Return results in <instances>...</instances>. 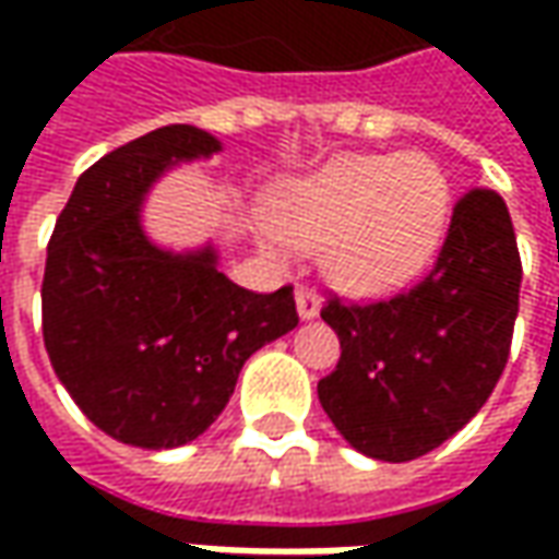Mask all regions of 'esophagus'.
<instances>
[{"label":"esophagus","instance_id":"obj_1","mask_svg":"<svg viewBox=\"0 0 559 559\" xmlns=\"http://www.w3.org/2000/svg\"><path fill=\"white\" fill-rule=\"evenodd\" d=\"M295 308H298V317L301 320H311L320 313V295L311 289V286H298L295 289Z\"/></svg>","mask_w":559,"mask_h":559}]
</instances>
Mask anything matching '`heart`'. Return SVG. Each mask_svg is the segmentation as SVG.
Here are the masks:
<instances>
[{"mask_svg": "<svg viewBox=\"0 0 559 559\" xmlns=\"http://www.w3.org/2000/svg\"><path fill=\"white\" fill-rule=\"evenodd\" d=\"M451 189L426 155H342L273 204L270 246L323 248V270L348 292L407 283L436 254Z\"/></svg>", "mask_w": 559, "mask_h": 559, "instance_id": "b5f03b06", "label": "heart"}]
</instances>
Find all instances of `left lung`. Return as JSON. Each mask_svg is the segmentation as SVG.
Segmentation results:
<instances>
[{
    "label": "left lung",
    "instance_id": "left-lung-1",
    "mask_svg": "<svg viewBox=\"0 0 559 559\" xmlns=\"http://www.w3.org/2000/svg\"><path fill=\"white\" fill-rule=\"evenodd\" d=\"M523 264L495 189L457 199L432 270L379 301L333 295L320 317L342 357L317 382L333 426L360 454L404 463L429 454L479 414L504 373Z\"/></svg>",
    "mask_w": 559,
    "mask_h": 559
}]
</instances>
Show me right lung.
<instances>
[{"label": "right lung", "mask_w": 559, "mask_h": 559, "mask_svg": "<svg viewBox=\"0 0 559 559\" xmlns=\"http://www.w3.org/2000/svg\"><path fill=\"white\" fill-rule=\"evenodd\" d=\"M221 152L189 123L127 142L80 174L43 273V342L76 407L111 439L177 448L221 417L239 370L298 326L292 286L248 292L214 248L174 254L142 233L140 207L167 167Z\"/></svg>", "instance_id": "add662e5"}]
</instances>
